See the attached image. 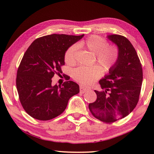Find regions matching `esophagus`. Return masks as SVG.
Returning a JSON list of instances; mask_svg holds the SVG:
<instances>
[{
  "instance_id": "esophagus-1",
  "label": "esophagus",
  "mask_w": 154,
  "mask_h": 154,
  "mask_svg": "<svg viewBox=\"0 0 154 154\" xmlns=\"http://www.w3.org/2000/svg\"><path fill=\"white\" fill-rule=\"evenodd\" d=\"M79 90H80L81 93H85V92H86L88 90H89V88H85L84 86H83V85H80Z\"/></svg>"
}]
</instances>
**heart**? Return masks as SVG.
<instances>
[{"mask_svg":"<svg viewBox=\"0 0 154 154\" xmlns=\"http://www.w3.org/2000/svg\"><path fill=\"white\" fill-rule=\"evenodd\" d=\"M77 47L83 48L95 54L96 60L105 71H108L117 63L119 58V50L116 45H109L107 41L100 36L92 35L85 40L79 41ZM77 47L72 45L64 54V61L72 65L76 62ZM102 69L97 65L93 66H80L73 72V77L82 84L89 85L94 82L102 75Z\"/></svg>","mask_w":154,"mask_h":154,"instance_id":"heart-1","label":"heart"}]
</instances>
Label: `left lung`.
Returning a JSON list of instances; mask_svg holds the SVG:
<instances>
[{"label":"left lung","mask_w":154,"mask_h":154,"mask_svg":"<svg viewBox=\"0 0 154 154\" xmlns=\"http://www.w3.org/2000/svg\"><path fill=\"white\" fill-rule=\"evenodd\" d=\"M118 48L117 63L100 80L102 91L94 90L97 98L89 104L92 116L111 124L129 115L139 102L143 82L141 63L130 41L124 36H107Z\"/></svg>","instance_id":"obj_1"}]
</instances>
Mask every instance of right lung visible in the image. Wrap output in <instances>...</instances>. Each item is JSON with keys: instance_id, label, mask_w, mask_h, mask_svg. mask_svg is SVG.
Masks as SVG:
<instances>
[{"instance_id": "add662e5", "label": "right lung", "mask_w": 154, "mask_h": 154, "mask_svg": "<svg viewBox=\"0 0 154 154\" xmlns=\"http://www.w3.org/2000/svg\"><path fill=\"white\" fill-rule=\"evenodd\" d=\"M83 35H57L36 38L26 51L18 67L16 87L22 106L32 118L47 121L66 108L70 98L79 92V85L69 81L51 85L54 75L62 73L65 52Z\"/></svg>"}]
</instances>
